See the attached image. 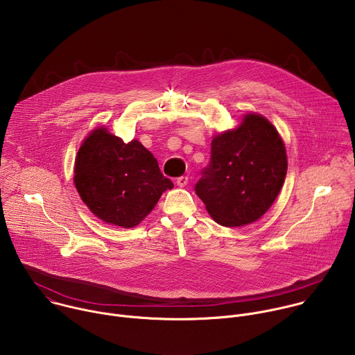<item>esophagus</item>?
<instances>
[{
  "mask_svg": "<svg viewBox=\"0 0 355 355\" xmlns=\"http://www.w3.org/2000/svg\"><path fill=\"white\" fill-rule=\"evenodd\" d=\"M188 184V177H180V178H177V185L178 187H185Z\"/></svg>",
  "mask_w": 355,
  "mask_h": 355,
  "instance_id": "34e87169",
  "label": "esophagus"
}]
</instances>
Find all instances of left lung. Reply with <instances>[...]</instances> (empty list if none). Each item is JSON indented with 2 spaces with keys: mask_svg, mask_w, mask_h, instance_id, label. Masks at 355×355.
Masks as SVG:
<instances>
[{
  "mask_svg": "<svg viewBox=\"0 0 355 355\" xmlns=\"http://www.w3.org/2000/svg\"><path fill=\"white\" fill-rule=\"evenodd\" d=\"M286 168L285 144L277 129L264 116L248 114L239 128L214 137L211 162L195 192L215 222L244 226L274 204Z\"/></svg>",
  "mask_w": 355,
  "mask_h": 355,
  "instance_id": "left-lung-1",
  "label": "left lung"
}]
</instances>
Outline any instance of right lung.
<instances>
[{
    "label": "right lung",
    "instance_id": "1",
    "mask_svg": "<svg viewBox=\"0 0 355 355\" xmlns=\"http://www.w3.org/2000/svg\"><path fill=\"white\" fill-rule=\"evenodd\" d=\"M74 184L96 218L126 229L139 225L174 187L140 141L125 143L105 128L92 130L81 144Z\"/></svg>",
    "mask_w": 355,
    "mask_h": 355
}]
</instances>
